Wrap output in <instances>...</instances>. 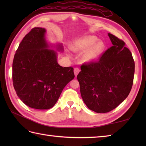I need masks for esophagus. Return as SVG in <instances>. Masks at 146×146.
<instances>
[{"mask_svg": "<svg viewBox=\"0 0 146 146\" xmlns=\"http://www.w3.org/2000/svg\"><path fill=\"white\" fill-rule=\"evenodd\" d=\"M79 72H80V69L76 67V68H74V73H75V76H77V75H78Z\"/></svg>", "mask_w": 146, "mask_h": 146, "instance_id": "34e87169", "label": "esophagus"}]
</instances>
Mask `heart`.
Returning <instances> with one entry per match:
<instances>
[{
	"label": "heart",
	"instance_id": "obj_1",
	"mask_svg": "<svg viewBox=\"0 0 146 146\" xmlns=\"http://www.w3.org/2000/svg\"><path fill=\"white\" fill-rule=\"evenodd\" d=\"M73 48L76 51H88L83 56L82 60L84 62H92L97 60L105 50V44L98 41V38L95 36H88L77 41Z\"/></svg>",
	"mask_w": 146,
	"mask_h": 146
}]
</instances>
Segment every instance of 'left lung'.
I'll use <instances>...</instances> for the list:
<instances>
[{
	"instance_id": "obj_1",
	"label": "left lung",
	"mask_w": 146,
	"mask_h": 146,
	"mask_svg": "<svg viewBox=\"0 0 146 146\" xmlns=\"http://www.w3.org/2000/svg\"><path fill=\"white\" fill-rule=\"evenodd\" d=\"M113 46L98 61L81 66L77 75L80 93L90 110L107 113L128 97L134 81L135 63L125 42L108 33Z\"/></svg>"
}]
</instances>
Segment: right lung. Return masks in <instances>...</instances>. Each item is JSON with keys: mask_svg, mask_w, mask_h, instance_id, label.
<instances>
[{"mask_svg": "<svg viewBox=\"0 0 146 146\" xmlns=\"http://www.w3.org/2000/svg\"><path fill=\"white\" fill-rule=\"evenodd\" d=\"M45 33L41 27L31 30L19 45L12 63L17 95L24 104L39 110L53 107L64 86L75 77L73 68L59 65L56 52L48 49Z\"/></svg>", "mask_w": 146, "mask_h": 146, "instance_id": "1", "label": "right lung"}]
</instances>
